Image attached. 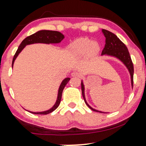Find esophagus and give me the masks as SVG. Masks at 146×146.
Masks as SVG:
<instances>
[{"label":"esophagus","instance_id":"obj_1","mask_svg":"<svg viewBox=\"0 0 146 146\" xmlns=\"http://www.w3.org/2000/svg\"><path fill=\"white\" fill-rule=\"evenodd\" d=\"M71 75L72 77H80V73L78 71H73L71 73Z\"/></svg>","mask_w":146,"mask_h":146}]
</instances>
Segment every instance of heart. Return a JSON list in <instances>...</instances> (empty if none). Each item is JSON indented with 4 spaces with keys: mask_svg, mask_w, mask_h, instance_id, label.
Returning a JSON list of instances; mask_svg holds the SVG:
<instances>
[{
    "mask_svg": "<svg viewBox=\"0 0 146 146\" xmlns=\"http://www.w3.org/2000/svg\"><path fill=\"white\" fill-rule=\"evenodd\" d=\"M72 48L78 54L88 53L90 55H95L100 51V46L97 42L92 41L89 38H81L73 42Z\"/></svg>",
    "mask_w": 146,
    "mask_h": 146,
    "instance_id": "heart-1",
    "label": "heart"
}]
</instances>
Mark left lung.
<instances>
[{
    "mask_svg": "<svg viewBox=\"0 0 146 146\" xmlns=\"http://www.w3.org/2000/svg\"><path fill=\"white\" fill-rule=\"evenodd\" d=\"M102 31L106 38V44L104 48L103 51H102V56H103V55H107V56H113L117 58V59H119L120 61H121L123 63V64L126 66V68H128L129 73H130V78H131L132 87H133L134 66L131 58H130V53H129V51L126 47V46L113 33L110 32L109 31H107L106 29H102ZM81 86L82 93L83 98L86 104L89 107L90 109L93 110V111L103 113V112L99 111V110L94 109V108L90 107L88 104V103L86 101V98H85L84 85L82 81L81 82Z\"/></svg>",
    "mask_w": 146,
    "mask_h": 146,
    "instance_id": "left-lung-1",
    "label": "left lung"
}]
</instances>
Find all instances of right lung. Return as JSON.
<instances>
[{"mask_svg": "<svg viewBox=\"0 0 146 146\" xmlns=\"http://www.w3.org/2000/svg\"><path fill=\"white\" fill-rule=\"evenodd\" d=\"M64 38V36L62 33L59 32V31H50V30H41V31H39L38 32L33 33V34L31 35V36L27 37L22 42L21 44H20L19 47L18 48V50L16 51V53H15L14 58H13L12 60V68L15 60H16V58H17L18 54L21 53L22 50L25 48V46L26 45L34 44V43H44V44H53L54 43V44H56V43H60ZM69 80V78H66L62 82L60 86L59 90H58V98H57L56 102L51 108H50L48 110H46V111L38 112V113L29 111L30 113L33 114H36V115H47V114L51 113V112L54 111L58 108V106L60 105V102H61L62 91L65 86H66V84L68 82Z\"/></svg>", "mask_w": 146, "mask_h": 146, "instance_id": "obj_1", "label": "right lung"}]
</instances>
